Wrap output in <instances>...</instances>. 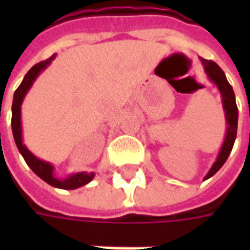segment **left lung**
I'll list each match as a JSON object with an SVG mask.
<instances>
[{
    "instance_id": "1",
    "label": "left lung",
    "mask_w": 250,
    "mask_h": 250,
    "mask_svg": "<svg viewBox=\"0 0 250 250\" xmlns=\"http://www.w3.org/2000/svg\"><path fill=\"white\" fill-rule=\"evenodd\" d=\"M199 60H201L202 65H204L208 77L220 89L221 98H222V107H224V111H225V119L226 125H228L225 141L222 143L220 154H218L215 162L213 163V166L209 170V173L206 174V177H205V179H208L210 177H213L222 167V165L226 162V159H228L231 148H233V145H234V141H236L237 136L238 109H237L236 96H234V92H233V88H231V85L228 82L224 71L214 62H211V60H206V59H202V57H199Z\"/></svg>"
}]
</instances>
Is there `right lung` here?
<instances>
[{
    "instance_id": "obj_1",
    "label": "right lung",
    "mask_w": 250,
    "mask_h": 250,
    "mask_svg": "<svg viewBox=\"0 0 250 250\" xmlns=\"http://www.w3.org/2000/svg\"><path fill=\"white\" fill-rule=\"evenodd\" d=\"M56 57V55H53L49 59H46L44 62H37L36 65L30 68L28 73L25 75L24 80L21 82L20 87L16 89L13 96V104H12V131H13L14 142L17 145L19 151L21 152V155L24 157L25 162L28 163V166L32 168V171L39 175L42 181H45L46 184H49L53 188H64V190H73V188H82L84 185H87L88 182H91L95 177L93 173H76L69 175L68 178L60 179L56 178L53 175V166L51 163L41 161L37 157H35L32 152L25 147L22 143V128H21V104L24 100L25 95L29 91V88L32 87V84L35 83L37 76L40 75L41 72L45 69L46 66L49 65L52 60Z\"/></svg>"
}]
</instances>
